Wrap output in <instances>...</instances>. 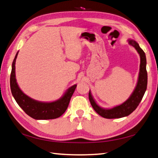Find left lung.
<instances>
[{
	"mask_svg": "<svg viewBox=\"0 0 158 158\" xmlns=\"http://www.w3.org/2000/svg\"><path fill=\"white\" fill-rule=\"evenodd\" d=\"M127 41L128 44L136 50L140 58V71L137 84L130 98L120 105L114 106L112 108H104L96 103L92 96L91 92L89 91V98L92 107L98 114L106 118H118L130 115L139 105L147 90V72L146 69L147 59L145 53L141 49L136 41L133 40H128Z\"/></svg>",
	"mask_w": 158,
	"mask_h": 158,
	"instance_id": "8db88e82",
	"label": "left lung"
}]
</instances>
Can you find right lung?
I'll return each instance as SVG.
<instances>
[{"mask_svg": "<svg viewBox=\"0 0 158 158\" xmlns=\"http://www.w3.org/2000/svg\"><path fill=\"white\" fill-rule=\"evenodd\" d=\"M18 52L16 53L12 63L10 76L11 91L15 100L26 113L35 119L46 120L59 118L66 111L77 85L71 86L62 97L54 102H40L28 97L22 92L16 81L15 65Z\"/></svg>", "mask_w": 158, "mask_h": 158, "instance_id": "obj_1", "label": "right lung"}]
</instances>
